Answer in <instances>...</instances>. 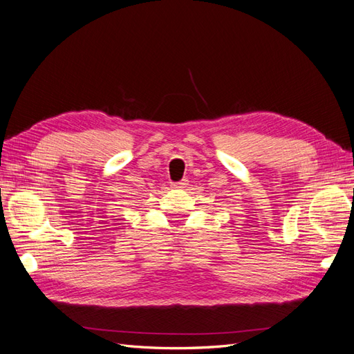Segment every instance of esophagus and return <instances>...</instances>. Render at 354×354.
Wrapping results in <instances>:
<instances>
[{
    "instance_id": "esophagus-1",
    "label": "esophagus",
    "mask_w": 354,
    "mask_h": 354,
    "mask_svg": "<svg viewBox=\"0 0 354 354\" xmlns=\"http://www.w3.org/2000/svg\"><path fill=\"white\" fill-rule=\"evenodd\" d=\"M187 185H189V180L183 178L181 181H178V183H171V187H173V189H185Z\"/></svg>"
}]
</instances>
